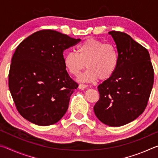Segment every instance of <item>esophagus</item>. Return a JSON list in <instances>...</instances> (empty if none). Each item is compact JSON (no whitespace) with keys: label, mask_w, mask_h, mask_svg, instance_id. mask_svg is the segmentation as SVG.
<instances>
[{"label":"esophagus","mask_w":158,"mask_h":158,"mask_svg":"<svg viewBox=\"0 0 158 158\" xmlns=\"http://www.w3.org/2000/svg\"><path fill=\"white\" fill-rule=\"evenodd\" d=\"M87 87H88V85H87L82 84H79V86H78L79 89H81V90H84V89H86Z\"/></svg>","instance_id":"1"}]
</instances>
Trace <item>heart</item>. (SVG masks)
I'll use <instances>...</instances> for the list:
<instances>
[{
	"label": "heart",
	"instance_id": "obj_1",
	"mask_svg": "<svg viewBox=\"0 0 158 158\" xmlns=\"http://www.w3.org/2000/svg\"><path fill=\"white\" fill-rule=\"evenodd\" d=\"M118 61V53L114 44L95 39L86 40L77 47V53L69 52L64 57L66 69L74 76H79L86 64L89 69L79 78L84 82L109 79L116 72Z\"/></svg>",
	"mask_w": 158,
	"mask_h": 158
}]
</instances>
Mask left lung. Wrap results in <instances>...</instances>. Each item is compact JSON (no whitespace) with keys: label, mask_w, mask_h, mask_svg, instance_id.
I'll use <instances>...</instances> for the list:
<instances>
[{"label":"left lung","mask_w":158,"mask_h":158,"mask_svg":"<svg viewBox=\"0 0 158 158\" xmlns=\"http://www.w3.org/2000/svg\"><path fill=\"white\" fill-rule=\"evenodd\" d=\"M118 53V65L110 78L98 85L100 99L93 107L104 124L120 127L143 113L153 89L154 72L149 53L129 35L110 31Z\"/></svg>","instance_id":"1"}]
</instances>
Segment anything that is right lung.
Returning <instances> with one entry per match:
<instances>
[{
    "instance_id": "1",
    "label": "right lung",
    "mask_w": 158,
    "mask_h": 158,
    "mask_svg": "<svg viewBox=\"0 0 158 158\" xmlns=\"http://www.w3.org/2000/svg\"><path fill=\"white\" fill-rule=\"evenodd\" d=\"M80 40L43 30L19 44L11 61L9 89L18 111L27 121L47 126L66 113L78 84L66 71L63 53Z\"/></svg>"
}]
</instances>
